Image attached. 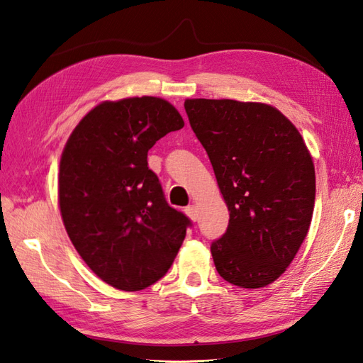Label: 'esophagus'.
Listing matches in <instances>:
<instances>
[{
    "mask_svg": "<svg viewBox=\"0 0 363 363\" xmlns=\"http://www.w3.org/2000/svg\"><path fill=\"white\" fill-rule=\"evenodd\" d=\"M185 213L190 218L191 221H196L198 220V212H196V207L195 206H189L185 207Z\"/></svg>",
    "mask_w": 363,
    "mask_h": 363,
    "instance_id": "34e87169",
    "label": "esophagus"
}]
</instances>
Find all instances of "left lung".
Returning a JSON list of instances; mask_svg holds the SVG:
<instances>
[{"instance_id": "8db88e82", "label": "left lung", "mask_w": 363, "mask_h": 363, "mask_svg": "<svg viewBox=\"0 0 363 363\" xmlns=\"http://www.w3.org/2000/svg\"><path fill=\"white\" fill-rule=\"evenodd\" d=\"M184 108L230 212L225 233L210 246L216 271L235 286L264 288L308 235L313 157L298 130L271 105L189 99Z\"/></svg>"}]
</instances>
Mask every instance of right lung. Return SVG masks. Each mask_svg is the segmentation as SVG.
I'll use <instances>...</instances> for the list:
<instances>
[{
	"mask_svg": "<svg viewBox=\"0 0 363 363\" xmlns=\"http://www.w3.org/2000/svg\"><path fill=\"white\" fill-rule=\"evenodd\" d=\"M184 121L159 97L104 102L67 139L58 174L65 229L83 261L121 291L168 272L191 221L168 206L148 150Z\"/></svg>",
	"mask_w": 363,
	"mask_h": 363,
	"instance_id": "add662e5",
	"label": "right lung"
}]
</instances>
